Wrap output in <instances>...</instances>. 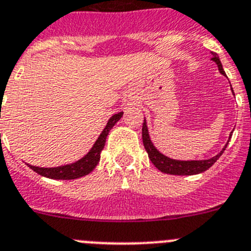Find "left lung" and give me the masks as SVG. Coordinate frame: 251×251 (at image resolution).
I'll return each mask as SVG.
<instances>
[{"label":"left lung","mask_w":251,"mask_h":251,"mask_svg":"<svg viewBox=\"0 0 251 251\" xmlns=\"http://www.w3.org/2000/svg\"><path fill=\"white\" fill-rule=\"evenodd\" d=\"M211 60H213L214 62H216V65H218L219 67V71L225 76V71L224 69H223V66H221V62L220 60H219L218 53L213 52ZM230 136H231V135H230ZM142 142H144L145 150L149 155V159H150L151 162L155 165V168L159 169L161 173L170 174V175H195V174H200L202 173V171L207 170V169L211 168V166L216 162V160L223 155L224 150L226 149L227 144H229V141H227L225 148L223 149V151H221L220 153H218L216 156L211 157V159L194 160V161H179V160H173L170 159V157L162 155L161 152H159V151L156 150V148L152 145L150 136H149L148 126H146L145 120H144V125H142Z\"/></svg>","instance_id":"8db88e82"}]
</instances>
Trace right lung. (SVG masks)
<instances>
[{
  "label": "right lung",
  "instance_id": "right-lung-1",
  "mask_svg": "<svg viewBox=\"0 0 251 251\" xmlns=\"http://www.w3.org/2000/svg\"><path fill=\"white\" fill-rule=\"evenodd\" d=\"M121 116H123V112H119V114L114 115V116L110 119L107 125H106V127L103 128V131L101 132L99 139L96 140V142H95L94 146H92V149L89 151V153H87L86 156H83L81 160H78V161L74 162V164L71 165L58 166V168H37V166H32V165H28V166H30V169H32L35 173L40 174V175L45 176V177H50V179L72 180L81 177V176L87 175V174H90L94 170L95 166H96V165L99 164V161H100V155L103 146H105L106 136L109 135L112 126L120 120Z\"/></svg>",
  "mask_w": 251,
  "mask_h": 251
}]
</instances>
